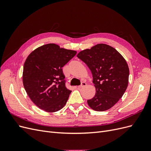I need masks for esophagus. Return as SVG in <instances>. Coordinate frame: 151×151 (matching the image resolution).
I'll list each match as a JSON object with an SVG mask.
<instances>
[{
	"instance_id": "obj_1",
	"label": "esophagus",
	"mask_w": 151,
	"mask_h": 151,
	"mask_svg": "<svg viewBox=\"0 0 151 151\" xmlns=\"http://www.w3.org/2000/svg\"><path fill=\"white\" fill-rule=\"evenodd\" d=\"M86 86V83H85V82H83V83H82L81 84L80 86H78V88H83V87H85Z\"/></svg>"
}]
</instances>
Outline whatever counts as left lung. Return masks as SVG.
Listing matches in <instances>:
<instances>
[{
	"label": "left lung",
	"mask_w": 151,
	"mask_h": 151,
	"mask_svg": "<svg viewBox=\"0 0 151 151\" xmlns=\"http://www.w3.org/2000/svg\"><path fill=\"white\" fill-rule=\"evenodd\" d=\"M77 57L92 73L96 94L88 104L95 111L113 107L125 92L129 68L125 58L116 50L106 44H98L80 52Z\"/></svg>",
	"instance_id": "1"
}]
</instances>
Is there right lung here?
Returning a JSON list of instances; mask_svg holds the SVG:
<instances>
[{"instance_id":"1","label":"right lung","mask_w":151,"mask_h":151,"mask_svg":"<svg viewBox=\"0 0 151 151\" xmlns=\"http://www.w3.org/2000/svg\"><path fill=\"white\" fill-rule=\"evenodd\" d=\"M76 53L49 43L35 49L27 57L22 82L28 96L38 108L52 113L65 106L72 91L66 88L62 67Z\"/></svg>"}]
</instances>
